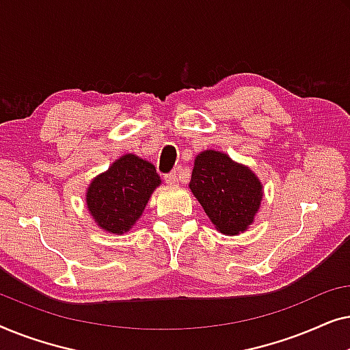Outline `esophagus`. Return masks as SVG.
Instances as JSON below:
<instances>
[{
	"mask_svg": "<svg viewBox=\"0 0 350 350\" xmlns=\"http://www.w3.org/2000/svg\"><path fill=\"white\" fill-rule=\"evenodd\" d=\"M164 181L167 185H175L176 181H178V174H176V172H170V174H167L164 176Z\"/></svg>",
	"mask_w": 350,
	"mask_h": 350,
	"instance_id": "34e87169",
	"label": "esophagus"
}]
</instances>
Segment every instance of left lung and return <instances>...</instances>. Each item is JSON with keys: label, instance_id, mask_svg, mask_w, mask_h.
Returning a JSON list of instances; mask_svg holds the SVG:
<instances>
[{"label": "left lung", "instance_id": "1", "mask_svg": "<svg viewBox=\"0 0 350 350\" xmlns=\"http://www.w3.org/2000/svg\"><path fill=\"white\" fill-rule=\"evenodd\" d=\"M189 189L215 228L226 236L250 228L262 199L258 176L247 165L213 150L196 156Z\"/></svg>", "mask_w": 350, "mask_h": 350}]
</instances>
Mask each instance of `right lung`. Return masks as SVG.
Returning a JSON list of instances; mask_svg holds the SVG:
<instances>
[{
  "instance_id": "right-lung-1",
  "label": "right lung",
  "mask_w": 350,
  "mask_h": 350,
  "mask_svg": "<svg viewBox=\"0 0 350 350\" xmlns=\"http://www.w3.org/2000/svg\"><path fill=\"white\" fill-rule=\"evenodd\" d=\"M159 185L154 165L129 152L95 176L85 193V204L100 228L121 236L142 217Z\"/></svg>"
}]
</instances>
